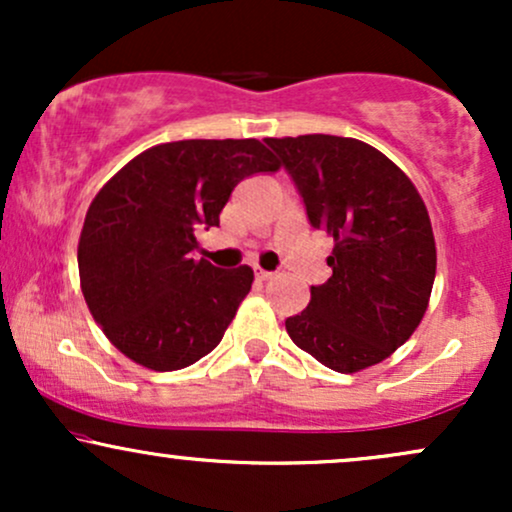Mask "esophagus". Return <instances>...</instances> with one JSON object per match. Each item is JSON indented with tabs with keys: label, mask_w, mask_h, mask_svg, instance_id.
Wrapping results in <instances>:
<instances>
[{
	"label": "esophagus",
	"mask_w": 512,
	"mask_h": 512,
	"mask_svg": "<svg viewBox=\"0 0 512 512\" xmlns=\"http://www.w3.org/2000/svg\"><path fill=\"white\" fill-rule=\"evenodd\" d=\"M272 272H264V269H260V267H255V279L257 281H269V279H272Z\"/></svg>",
	"instance_id": "obj_1"
}]
</instances>
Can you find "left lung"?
I'll return each instance as SVG.
<instances>
[{"mask_svg":"<svg viewBox=\"0 0 512 512\" xmlns=\"http://www.w3.org/2000/svg\"><path fill=\"white\" fill-rule=\"evenodd\" d=\"M301 192L310 226L334 238L332 276L286 320L298 349L337 373L392 356L424 320L436 238L414 182L383 151L351 137L264 139Z\"/></svg>","mask_w":512,"mask_h":512,"instance_id":"obj_1","label":"left lung"}]
</instances>
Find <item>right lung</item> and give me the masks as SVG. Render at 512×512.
I'll return each instance as SVG.
<instances>
[{
	"label": "right lung",
	"instance_id": "add662e5",
	"mask_svg": "<svg viewBox=\"0 0 512 512\" xmlns=\"http://www.w3.org/2000/svg\"><path fill=\"white\" fill-rule=\"evenodd\" d=\"M279 168L257 139H185L151 146L105 182L76 257L88 310L115 349L158 373L216 349L255 274L192 260L197 233L219 226L240 180Z\"/></svg>",
	"mask_w": 512,
	"mask_h": 512
}]
</instances>
